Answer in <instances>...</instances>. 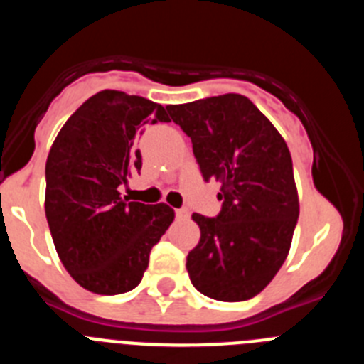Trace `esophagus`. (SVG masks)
<instances>
[{
    "instance_id": "1",
    "label": "esophagus",
    "mask_w": 364,
    "mask_h": 364,
    "mask_svg": "<svg viewBox=\"0 0 364 364\" xmlns=\"http://www.w3.org/2000/svg\"><path fill=\"white\" fill-rule=\"evenodd\" d=\"M176 218H180V220H188L189 211L188 210H176Z\"/></svg>"
}]
</instances>
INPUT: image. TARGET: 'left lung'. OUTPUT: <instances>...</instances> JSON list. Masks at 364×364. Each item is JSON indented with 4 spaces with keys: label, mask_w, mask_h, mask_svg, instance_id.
<instances>
[{
    "label": "left lung",
    "mask_w": 364,
    "mask_h": 364,
    "mask_svg": "<svg viewBox=\"0 0 364 364\" xmlns=\"http://www.w3.org/2000/svg\"><path fill=\"white\" fill-rule=\"evenodd\" d=\"M191 138L205 180L222 184L217 218L193 213L200 240L188 255L189 279L205 297H255L290 253L299 195L290 149L272 122L242 95L167 105Z\"/></svg>",
    "instance_id": "obj_1"
}]
</instances>
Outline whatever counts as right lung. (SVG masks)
I'll return each mask as SVG.
<instances>
[{"label": "right lung", "instance_id": "obj_1", "mask_svg": "<svg viewBox=\"0 0 364 364\" xmlns=\"http://www.w3.org/2000/svg\"><path fill=\"white\" fill-rule=\"evenodd\" d=\"M166 107L122 91L96 92L58 133L45 166V215L70 277L98 295L140 284L149 253L175 218L167 204L129 202L120 186L142 169L136 136Z\"/></svg>", "mask_w": 364, "mask_h": 364}]
</instances>
